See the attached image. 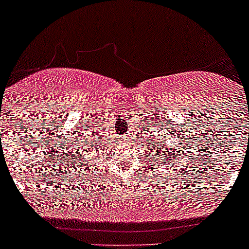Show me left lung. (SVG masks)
<instances>
[{
	"instance_id": "left-lung-1",
	"label": "left lung",
	"mask_w": 249,
	"mask_h": 249,
	"mask_svg": "<svg viewBox=\"0 0 249 249\" xmlns=\"http://www.w3.org/2000/svg\"><path fill=\"white\" fill-rule=\"evenodd\" d=\"M153 143H155V142H153ZM153 148L156 149V152H157L160 157V156H162V153H168V152H167V151H164V146H163V144H160V143H158V142L155 144V147H153ZM171 155H172V153H169L168 158H172V157H171ZM166 157H167V156H166ZM175 157H176V155L173 156V158H175ZM162 162H163V163L166 164V160H162Z\"/></svg>"
}]
</instances>
